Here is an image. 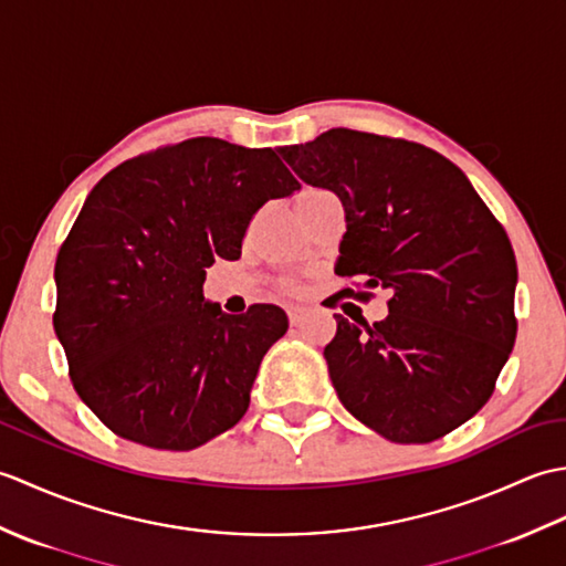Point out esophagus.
I'll return each mask as SVG.
<instances>
[{
    "instance_id": "esophagus-1",
    "label": "esophagus",
    "mask_w": 566,
    "mask_h": 566,
    "mask_svg": "<svg viewBox=\"0 0 566 566\" xmlns=\"http://www.w3.org/2000/svg\"><path fill=\"white\" fill-rule=\"evenodd\" d=\"M304 321V308H298V306H292L290 308V323L292 326H298V323Z\"/></svg>"
}]
</instances>
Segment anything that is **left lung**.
<instances>
[{"label":"left lung","mask_w":566,"mask_h":566,"mask_svg":"<svg viewBox=\"0 0 566 566\" xmlns=\"http://www.w3.org/2000/svg\"><path fill=\"white\" fill-rule=\"evenodd\" d=\"M302 182L345 209L338 274L391 294L389 316L326 345L340 403L391 442H432L482 408L515 343L511 240L440 153L350 128L280 148Z\"/></svg>","instance_id":"left-lung-1"}]
</instances>
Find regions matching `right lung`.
Instances as JSON below:
<instances>
[{
    "label": "right lung",
    "instance_id": "1",
    "mask_svg": "<svg viewBox=\"0 0 566 566\" xmlns=\"http://www.w3.org/2000/svg\"><path fill=\"white\" fill-rule=\"evenodd\" d=\"M302 189L272 148L191 138L118 165L57 252L55 335L80 399L130 442L187 452L245 416L280 306L223 314L203 298L264 201Z\"/></svg>",
    "mask_w": 566,
    "mask_h": 566
}]
</instances>
